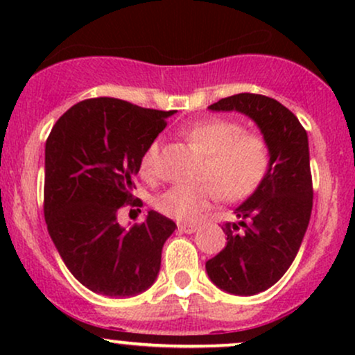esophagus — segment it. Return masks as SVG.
<instances>
[{"label": "esophagus", "mask_w": 355, "mask_h": 355, "mask_svg": "<svg viewBox=\"0 0 355 355\" xmlns=\"http://www.w3.org/2000/svg\"><path fill=\"white\" fill-rule=\"evenodd\" d=\"M197 225H190V223H182V225H178V230L183 232V234H193V232H197Z\"/></svg>", "instance_id": "obj_1"}]
</instances>
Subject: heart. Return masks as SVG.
<instances>
[{"label":"heart","instance_id":"1","mask_svg":"<svg viewBox=\"0 0 355 355\" xmlns=\"http://www.w3.org/2000/svg\"><path fill=\"white\" fill-rule=\"evenodd\" d=\"M183 137L205 157L202 185H175L158 195L157 209L166 217L183 223H193L222 195L237 202L259 189L270 166L267 141L255 133L243 132L234 120L211 118L183 128ZM160 144L153 141L141 158V168L152 173L157 166Z\"/></svg>","mask_w":355,"mask_h":355}]
</instances>
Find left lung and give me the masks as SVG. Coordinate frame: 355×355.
Returning <instances> with one entry per match:
<instances>
[{
  "label": "left lung",
  "mask_w": 355,
  "mask_h": 355,
  "mask_svg": "<svg viewBox=\"0 0 355 355\" xmlns=\"http://www.w3.org/2000/svg\"><path fill=\"white\" fill-rule=\"evenodd\" d=\"M209 110L250 118L270 152L263 182L234 210L239 222L222 227L225 248L205 263L218 288L255 295L282 279L307 232L313 197L307 132L291 110L263 95L239 93Z\"/></svg>",
  "instance_id": "left-lung-1"
}]
</instances>
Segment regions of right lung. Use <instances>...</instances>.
I'll use <instances>...</instances> for the list:
<instances>
[{"instance_id": "add662e5", "label": "right lung", "mask_w": 355, "mask_h": 355, "mask_svg": "<svg viewBox=\"0 0 355 355\" xmlns=\"http://www.w3.org/2000/svg\"><path fill=\"white\" fill-rule=\"evenodd\" d=\"M173 113L92 98L63 113L48 137V232L68 270L95 294L133 297L157 280L162 248L177 225L150 210L141 225L125 229L118 210L133 200L141 158Z\"/></svg>"}]
</instances>
